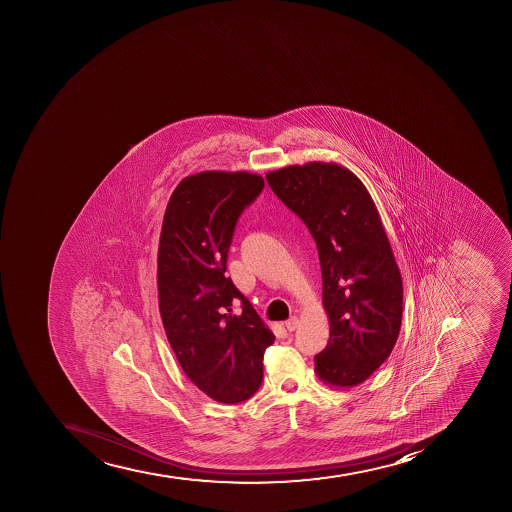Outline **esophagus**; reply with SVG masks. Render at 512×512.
<instances>
[{
  "mask_svg": "<svg viewBox=\"0 0 512 512\" xmlns=\"http://www.w3.org/2000/svg\"><path fill=\"white\" fill-rule=\"evenodd\" d=\"M298 326H299L298 317H290V319H288V321H285V327L290 332L296 331V329H298Z\"/></svg>",
  "mask_w": 512,
  "mask_h": 512,
  "instance_id": "esophagus-1",
  "label": "esophagus"
}]
</instances>
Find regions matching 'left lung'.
Returning a JSON list of instances; mask_svg holds the SVG:
<instances>
[{"mask_svg":"<svg viewBox=\"0 0 512 512\" xmlns=\"http://www.w3.org/2000/svg\"><path fill=\"white\" fill-rule=\"evenodd\" d=\"M265 177L316 240L331 324L314 357L317 376L335 388L360 385L389 357L403 319V280L378 209L339 163L290 165Z\"/></svg>","mask_w":512,"mask_h":512,"instance_id":"obj_1","label":"left lung"}]
</instances>
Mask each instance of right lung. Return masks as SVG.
Returning <instances> with one entry per match:
<instances>
[{"label": "right lung", "instance_id": "right-lung-1", "mask_svg": "<svg viewBox=\"0 0 512 512\" xmlns=\"http://www.w3.org/2000/svg\"><path fill=\"white\" fill-rule=\"evenodd\" d=\"M263 186L255 173H195L178 183L163 216L157 258L163 329L186 376L218 403H240L257 391L263 353L275 340L226 276L237 219Z\"/></svg>", "mask_w": 512, "mask_h": 512}]
</instances>
